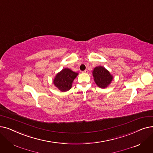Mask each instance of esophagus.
<instances>
[{
  "label": "esophagus",
  "mask_w": 153,
  "mask_h": 153,
  "mask_svg": "<svg viewBox=\"0 0 153 153\" xmlns=\"http://www.w3.org/2000/svg\"><path fill=\"white\" fill-rule=\"evenodd\" d=\"M82 72H84V73H88V70H84V71H82Z\"/></svg>",
  "instance_id": "1"
}]
</instances>
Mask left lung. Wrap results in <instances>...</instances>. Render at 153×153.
<instances>
[{"label": "left lung", "mask_w": 153, "mask_h": 153, "mask_svg": "<svg viewBox=\"0 0 153 153\" xmlns=\"http://www.w3.org/2000/svg\"><path fill=\"white\" fill-rule=\"evenodd\" d=\"M92 76L95 82L101 88L107 87L112 80V76L110 74V72L102 66L95 68L92 72Z\"/></svg>", "instance_id": "obj_1"}]
</instances>
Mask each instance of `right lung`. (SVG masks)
<instances>
[{
  "mask_svg": "<svg viewBox=\"0 0 153 153\" xmlns=\"http://www.w3.org/2000/svg\"><path fill=\"white\" fill-rule=\"evenodd\" d=\"M77 74V73L65 68L58 73L53 82L62 92L67 91L71 88L72 83Z\"/></svg>",
  "mask_w": 153,
  "mask_h": 153,
  "instance_id": "1",
  "label": "right lung"
}]
</instances>
